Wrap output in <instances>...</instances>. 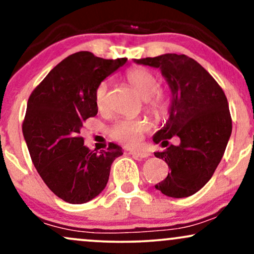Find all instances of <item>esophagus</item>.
<instances>
[{"mask_svg": "<svg viewBox=\"0 0 254 254\" xmlns=\"http://www.w3.org/2000/svg\"><path fill=\"white\" fill-rule=\"evenodd\" d=\"M130 154L135 157H139V159H147V157L150 156V153L144 150H139V151H130Z\"/></svg>", "mask_w": 254, "mask_h": 254, "instance_id": "1", "label": "esophagus"}]
</instances>
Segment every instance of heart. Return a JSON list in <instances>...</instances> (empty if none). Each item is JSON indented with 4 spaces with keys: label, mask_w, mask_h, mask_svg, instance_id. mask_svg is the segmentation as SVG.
Returning <instances> with one entry per match:
<instances>
[{
    "label": "heart",
    "mask_w": 254,
    "mask_h": 254,
    "mask_svg": "<svg viewBox=\"0 0 254 254\" xmlns=\"http://www.w3.org/2000/svg\"><path fill=\"white\" fill-rule=\"evenodd\" d=\"M127 82L144 99V109L156 119H165L170 116L172 100L167 94L160 90V81L153 72L144 68H131L127 71ZM109 99V84L103 81L94 92V103L99 111H105ZM149 129L144 119H124L115 123L109 129V135L113 141L133 147L141 141L142 135Z\"/></svg>",
    "instance_id": "obj_1"
}]
</instances>
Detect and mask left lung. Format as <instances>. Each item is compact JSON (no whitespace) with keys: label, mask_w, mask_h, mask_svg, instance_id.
<instances>
[{"label":"left lung","mask_w":254,"mask_h":254,"mask_svg":"<svg viewBox=\"0 0 254 254\" xmlns=\"http://www.w3.org/2000/svg\"><path fill=\"white\" fill-rule=\"evenodd\" d=\"M136 63L160 68L172 92L170 118L153 141L167 147L172 136L181 138L180 145H168L154 153L171 170L156 184V190L173 198L194 194L210 180L232 133L226 94L215 78L186 55L166 54Z\"/></svg>","instance_id":"8db88e82"}]
</instances>
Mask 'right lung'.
<instances>
[{
  "mask_svg": "<svg viewBox=\"0 0 254 254\" xmlns=\"http://www.w3.org/2000/svg\"><path fill=\"white\" fill-rule=\"evenodd\" d=\"M125 62L76 52L58 63L28 98L22 133L32 162L64 202L82 204L97 197L109 182L112 162L123 155L115 143L99 153L89 150L80 131L98 113L97 86Z\"/></svg>",
  "mask_w": 254,
  "mask_h": 254,
  "instance_id": "1",
  "label": "right lung"
}]
</instances>
